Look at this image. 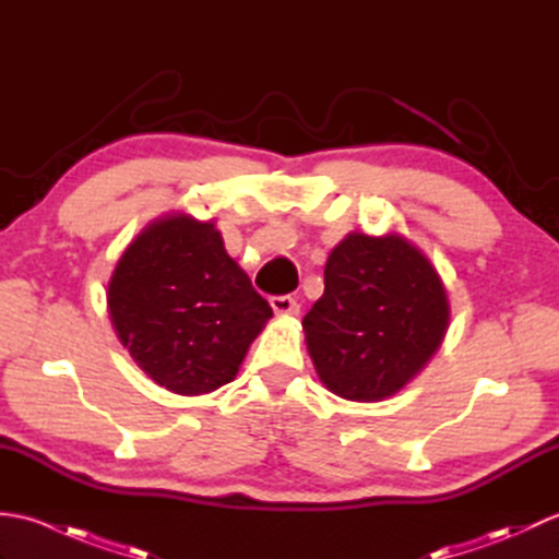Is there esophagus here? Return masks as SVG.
Wrapping results in <instances>:
<instances>
[{"label": "esophagus", "mask_w": 559, "mask_h": 559, "mask_svg": "<svg viewBox=\"0 0 559 559\" xmlns=\"http://www.w3.org/2000/svg\"><path fill=\"white\" fill-rule=\"evenodd\" d=\"M269 302L276 314H298L300 312V302L295 300L293 295H273Z\"/></svg>", "instance_id": "1"}]
</instances>
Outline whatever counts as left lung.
<instances>
[{"label":"left lung","mask_w":559,"mask_h":559,"mask_svg":"<svg viewBox=\"0 0 559 559\" xmlns=\"http://www.w3.org/2000/svg\"><path fill=\"white\" fill-rule=\"evenodd\" d=\"M449 326L442 278L396 233H350L326 259L324 295L305 314L322 384L348 401L394 396L437 353Z\"/></svg>","instance_id":"obj_1"}]
</instances>
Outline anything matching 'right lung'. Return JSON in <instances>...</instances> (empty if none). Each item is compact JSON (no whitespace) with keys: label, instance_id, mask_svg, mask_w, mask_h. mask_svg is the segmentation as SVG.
Returning a JSON list of instances; mask_svg holds the SVG:
<instances>
[{"label":"right lung","instance_id":"add662e5","mask_svg":"<svg viewBox=\"0 0 559 559\" xmlns=\"http://www.w3.org/2000/svg\"><path fill=\"white\" fill-rule=\"evenodd\" d=\"M108 312L134 362L180 396L233 382L273 317L216 225L187 213L153 221L124 249L108 283Z\"/></svg>","mask_w":559,"mask_h":559}]
</instances>
